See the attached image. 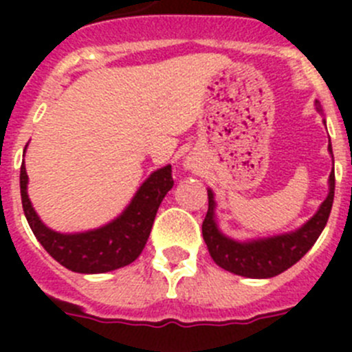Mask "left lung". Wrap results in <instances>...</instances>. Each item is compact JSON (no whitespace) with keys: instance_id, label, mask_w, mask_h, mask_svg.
<instances>
[{"instance_id":"obj_1","label":"left lung","mask_w":352,"mask_h":352,"mask_svg":"<svg viewBox=\"0 0 352 352\" xmlns=\"http://www.w3.org/2000/svg\"><path fill=\"white\" fill-rule=\"evenodd\" d=\"M328 148L331 153V144ZM333 195L335 173L331 170L328 197L324 199L319 211L301 229L291 234L239 243L234 239L226 238L219 231L214 222L213 192L208 190V213L203 222V238L208 245L210 256L220 268L248 278H270L280 275L282 272L291 268L292 264H296L317 241L329 219Z\"/></svg>"}]
</instances>
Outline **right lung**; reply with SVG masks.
<instances>
[{"mask_svg": "<svg viewBox=\"0 0 352 352\" xmlns=\"http://www.w3.org/2000/svg\"><path fill=\"white\" fill-rule=\"evenodd\" d=\"M173 185L170 166L155 170L116 220L95 231L61 234L43 226L31 208L26 192V167L24 164L21 166V199L31 231L49 252V256L76 273L113 272L138 259L149 238L162 199L166 197Z\"/></svg>", "mask_w": 352, "mask_h": 352, "instance_id": "right-lung-1", "label": "right lung"}]
</instances>
